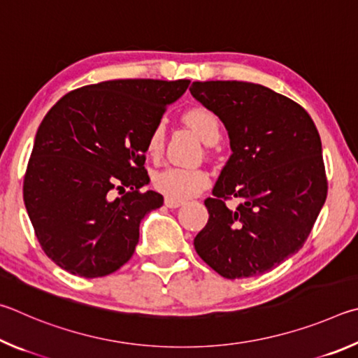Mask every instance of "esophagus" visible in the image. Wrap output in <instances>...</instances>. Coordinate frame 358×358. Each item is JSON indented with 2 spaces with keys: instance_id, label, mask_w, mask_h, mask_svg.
<instances>
[{
  "instance_id": "esophagus-1",
  "label": "esophagus",
  "mask_w": 358,
  "mask_h": 358,
  "mask_svg": "<svg viewBox=\"0 0 358 358\" xmlns=\"http://www.w3.org/2000/svg\"><path fill=\"white\" fill-rule=\"evenodd\" d=\"M185 201H182V199H173V198H165V206L169 209H178L182 206Z\"/></svg>"
}]
</instances>
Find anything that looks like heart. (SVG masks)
<instances>
[{
	"label": "heart",
	"instance_id": "b5f03b06",
	"mask_svg": "<svg viewBox=\"0 0 358 358\" xmlns=\"http://www.w3.org/2000/svg\"><path fill=\"white\" fill-rule=\"evenodd\" d=\"M184 119L206 144H214L220 138V119L212 110L198 106L187 111ZM163 143H165V127L163 124H157L148 136L146 152L150 157H157L162 152ZM152 184L155 190L163 193L166 198L187 199L208 189L210 179L204 169L166 166L154 174Z\"/></svg>",
	"mask_w": 358,
	"mask_h": 358
}]
</instances>
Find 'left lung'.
Masks as SVG:
<instances>
[{
    "label": "left lung",
    "mask_w": 358,
    "mask_h": 358,
    "mask_svg": "<svg viewBox=\"0 0 358 358\" xmlns=\"http://www.w3.org/2000/svg\"><path fill=\"white\" fill-rule=\"evenodd\" d=\"M190 92L222 119L233 150L193 245L228 280L266 273L303 247L327 198L316 125L297 102L262 85L193 81ZM229 197L243 198L236 211L224 204Z\"/></svg>",
    "instance_id": "left-lung-1"
}]
</instances>
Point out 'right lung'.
<instances>
[{"label": "right lung", "mask_w": 358, "mask_h": 358, "mask_svg": "<svg viewBox=\"0 0 358 358\" xmlns=\"http://www.w3.org/2000/svg\"><path fill=\"white\" fill-rule=\"evenodd\" d=\"M190 80L127 78L78 87L61 97L37 129L23 199L37 241L56 266L99 278L135 252L140 223L163 204L141 192L146 141ZM129 188L121 199L113 189Z\"/></svg>", "instance_id": "1"}]
</instances>
